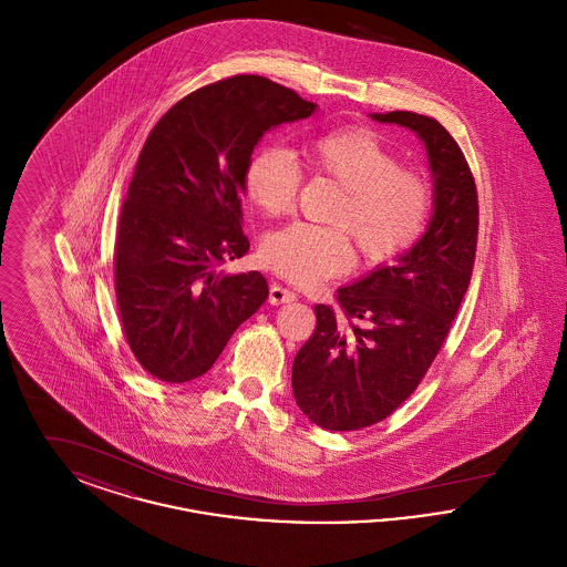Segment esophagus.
<instances>
[{"mask_svg": "<svg viewBox=\"0 0 567 567\" xmlns=\"http://www.w3.org/2000/svg\"><path fill=\"white\" fill-rule=\"evenodd\" d=\"M297 296L291 291V289H287V287H282V285H271L270 287V303L271 306H278V303H291V301H296Z\"/></svg>", "mask_w": 567, "mask_h": 567, "instance_id": "obj_1", "label": "esophagus"}]
</instances>
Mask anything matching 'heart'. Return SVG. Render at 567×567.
Masks as SVG:
<instances>
[{"mask_svg": "<svg viewBox=\"0 0 567 567\" xmlns=\"http://www.w3.org/2000/svg\"><path fill=\"white\" fill-rule=\"evenodd\" d=\"M308 165L342 187L329 220L291 223L270 234L261 257L270 270L297 285H317L351 270V234L370 264L400 257L421 236L432 210V189L370 130H331L306 142ZM301 169L282 146L257 148L244 167L248 199L268 216L293 208Z\"/></svg>", "mask_w": 567, "mask_h": 567, "instance_id": "obj_1", "label": "heart"}]
</instances>
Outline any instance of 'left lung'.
Instances as JSON below:
<instances>
[{"instance_id": "left-lung-1", "label": "left lung", "mask_w": 567, "mask_h": 567, "mask_svg": "<svg viewBox=\"0 0 567 567\" xmlns=\"http://www.w3.org/2000/svg\"><path fill=\"white\" fill-rule=\"evenodd\" d=\"M372 118L405 127L425 144L433 215L393 266L338 289L342 315L315 306L317 327L296 354L291 380L299 410L329 432L380 423L414 393L457 317L476 257L478 193L455 137L416 112Z\"/></svg>"}]
</instances>
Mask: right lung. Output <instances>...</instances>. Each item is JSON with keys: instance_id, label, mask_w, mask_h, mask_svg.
I'll use <instances>...</instances> for the list:
<instances>
[{"instance_id": "obj_1", "label": "right lung", "mask_w": 567, "mask_h": 567, "mask_svg": "<svg viewBox=\"0 0 567 567\" xmlns=\"http://www.w3.org/2000/svg\"><path fill=\"white\" fill-rule=\"evenodd\" d=\"M315 110L243 74L193 91L146 137L118 218L114 291L127 344L151 377L178 384L206 374L268 299L259 271H220L250 246L244 167L266 132Z\"/></svg>"}]
</instances>
